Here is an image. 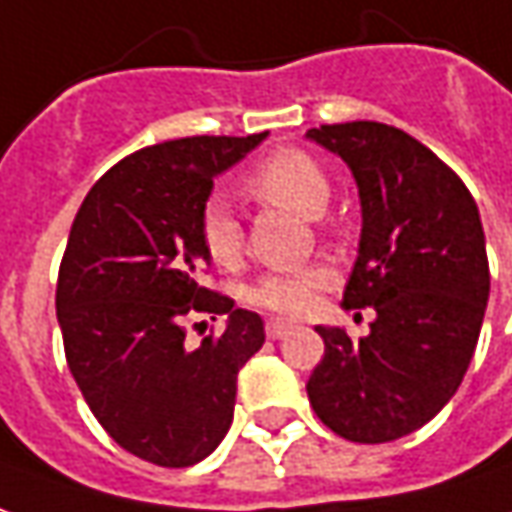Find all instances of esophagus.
Returning a JSON list of instances; mask_svg holds the SVG:
<instances>
[{"label":"esophagus","instance_id":"34e87169","mask_svg":"<svg viewBox=\"0 0 512 512\" xmlns=\"http://www.w3.org/2000/svg\"><path fill=\"white\" fill-rule=\"evenodd\" d=\"M294 328H297L294 322H285V319H269V322H266V336H269V339H285V336H288Z\"/></svg>","mask_w":512,"mask_h":512}]
</instances>
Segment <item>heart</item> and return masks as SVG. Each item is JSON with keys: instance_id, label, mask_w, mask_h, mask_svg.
<instances>
[{"instance_id": "1", "label": "heart", "mask_w": 512, "mask_h": 512, "mask_svg": "<svg viewBox=\"0 0 512 512\" xmlns=\"http://www.w3.org/2000/svg\"><path fill=\"white\" fill-rule=\"evenodd\" d=\"M246 187L255 196L266 198L271 204H280L285 210H294L305 218H319L330 201V179L325 170L316 165L302 151H280L263 159L249 176ZM201 241L207 255L221 266H235L243 252V227L238 215L227 201L212 198L201 212ZM336 280L330 266H305V269L271 271L263 274L252 285V302L285 316H300L311 311L316 294Z\"/></svg>"}]
</instances>
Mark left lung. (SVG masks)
<instances>
[{
    "mask_svg": "<svg viewBox=\"0 0 512 512\" xmlns=\"http://www.w3.org/2000/svg\"><path fill=\"white\" fill-rule=\"evenodd\" d=\"M305 137L356 179L361 238L342 305L375 311L358 342L316 325L325 356L308 398L344 440L389 443L429 423L474 358L490 294L479 210L460 176L401 128L358 120Z\"/></svg>",
    "mask_w": 512,
    "mask_h": 512,
    "instance_id": "1",
    "label": "left lung"
}]
</instances>
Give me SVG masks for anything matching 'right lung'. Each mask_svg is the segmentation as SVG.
<instances>
[{
  "mask_svg": "<svg viewBox=\"0 0 512 512\" xmlns=\"http://www.w3.org/2000/svg\"><path fill=\"white\" fill-rule=\"evenodd\" d=\"M266 137L142 148L97 179L72 221L55 291L66 364L100 426L139 460L210 457L232 426L238 373L266 342L255 311L201 285L212 179ZM193 313L228 314L225 333L196 351L183 342Z\"/></svg>",
  "mask_w": 512,
  "mask_h": 512,
  "instance_id": "right-lung-1",
  "label": "right lung"
}]
</instances>
